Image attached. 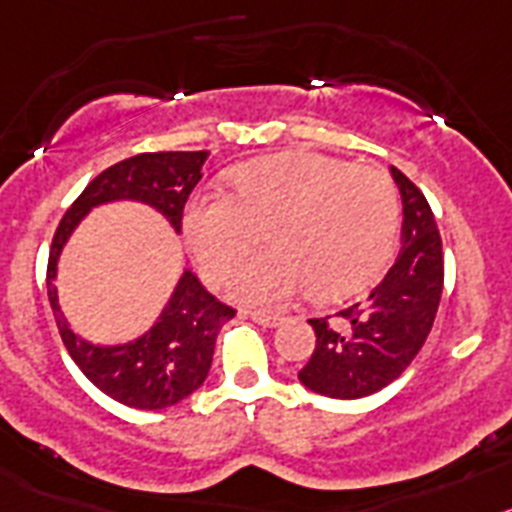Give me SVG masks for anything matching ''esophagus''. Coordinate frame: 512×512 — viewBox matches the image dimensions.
I'll list each match as a JSON object with an SVG mask.
<instances>
[{"label": "esophagus", "instance_id": "esophagus-1", "mask_svg": "<svg viewBox=\"0 0 512 512\" xmlns=\"http://www.w3.org/2000/svg\"><path fill=\"white\" fill-rule=\"evenodd\" d=\"M247 316H250L252 321H257V324H260V326H270V329H273V326H278V324H283V316H280V313L247 311Z\"/></svg>", "mask_w": 512, "mask_h": 512}]
</instances>
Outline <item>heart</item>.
<instances>
[{
	"mask_svg": "<svg viewBox=\"0 0 512 512\" xmlns=\"http://www.w3.org/2000/svg\"><path fill=\"white\" fill-rule=\"evenodd\" d=\"M232 191L196 193L183 211V237L201 273L222 283L265 234L270 250L229 280L242 301L280 306L303 288L313 298L349 296L390 260L400 199L385 170L283 153L239 165Z\"/></svg>",
	"mask_w": 512,
	"mask_h": 512,
	"instance_id": "1",
	"label": "heart"
}]
</instances>
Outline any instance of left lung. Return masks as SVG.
<instances>
[{
  "label": "left lung",
  "instance_id": "obj_1",
  "mask_svg": "<svg viewBox=\"0 0 512 512\" xmlns=\"http://www.w3.org/2000/svg\"><path fill=\"white\" fill-rule=\"evenodd\" d=\"M400 199V252L362 303L336 319H308L316 349L298 380L326 398L354 400L398 380L421 352L444 290V250L434 211L416 183L390 165Z\"/></svg>",
  "mask_w": 512,
  "mask_h": 512
}]
</instances>
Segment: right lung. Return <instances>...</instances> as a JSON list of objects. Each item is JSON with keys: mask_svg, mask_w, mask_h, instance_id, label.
Segmentation results:
<instances>
[{"mask_svg": "<svg viewBox=\"0 0 512 512\" xmlns=\"http://www.w3.org/2000/svg\"><path fill=\"white\" fill-rule=\"evenodd\" d=\"M206 158H209L206 150L142 153L112 165L99 173L73 201L55 229L50 245L48 301L68 354L101 393L140 411H160L181 403L204 385L214 357L216 334L237 311L227 303L216 301L191 270H183L153 329L127 344H114V347L91 344L68 326L58 306V290L53 283L58 275V257L78 222L94 206L112 204V201H140L153 206L168 219L170 227L181 232L183 206L196 183L201 181Z\"/></svg>", "mask_w": 512, "mask_h": 512, "instance_id": "1", "label": "right lung"}]
</instances>
